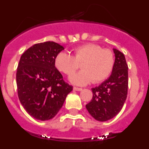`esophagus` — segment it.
<instances>
[{
    "label": "esophagus",
    "mask_w": 149,
    "mask_h": 149,
    "mask_svg": "<svg viewBox=\"0 0 149 149\" xmlns=\"http://www.w3.org/2000/svg\"><path fill=\"white\" fill-rule=\"evenodd\" d=\"M74 90L81 91V90H82V89H81V88H78V87H74Z\"/></svg>",
    "instance_id": "obj_1"
}]
</instances>
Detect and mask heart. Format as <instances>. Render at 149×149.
Instances as JSON below:
<instances>
[{"label": "heart", "instance_id": "heart-1", "mask_svg": "<svg viewBox=\"0 0 149 149\" xmlns=\"http://www.w3.org/2000/svg\"><path fill=\"white\" fill-rule=\"evenodd\" d=\"M74 55L61 51L54 58V66L59 72L70 75L81 63L82 70L69 77L71 83L84 86L93 81L99 83L111 74L114 65L113 54L109 49H102L98 45L88 43L73 50Z\"/></svg>", "mask_w": 149, "mask_h": 149}]
</instances>
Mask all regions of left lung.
I'll return each instance as SVG.
<instances>
[{
  "label": "left lung",
  "instance_id": "8db88e82",
  "mask_svg": "<svg viewBox=\"0 0 149 149\" xmlns=\"http://www.w3.org/2000/svg\"><path fill=\"white\" fill-rule=\"evenodd\" d=\"M115 62L108 78L93 88V98L86 105L89 113L96 120L106 122L122 110L125 102L128 86V67L125 55L113 48Z\"/></svg>",
  "mask_w": 149,
  "mask_h": 149
}]
</instances>
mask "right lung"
Instances as JSON below:
<instances>
[{
	"label": "right lung",
	"instance_id": "add662e5",
	"mask_svg": "<svg viewBox=\"0 0 149 149\" xmlns=\"http://www.w3.org/2000/svg\"><path fill=\"white\" fill-rule=\"evenodd\" d=\"M64 47L54 42L36 44L22 55L16 72L18 95L27 113L37 120L53 119L73 89L54 66Z\"/></svg>",
	"mask_w": 149,
	"mask_h": 149
}]
</instances>
